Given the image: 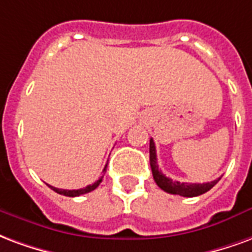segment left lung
<instances>
[{
	"label": "left lung",
	"instance_id": "8db88e82",
	"mask_svg": "<svg viewBox=\"0 0 252 252\" xmlns=\"http://www.w3.org/2000/svg\"><path fill=\"white\" fill-rule=\"evenodd\" d=\"M149 153H150V168H152V173H153V179L156 184L158 185L159 188L172 194H180L184 197H194V196H200V194L208 192L209 189L214 188L215 185L218 184V180H214L211 183H203V184H190V183H180V181H173L172 179L166 177L161 170L158 169L157 164V154H156V146H154L153 138L150 139V145H149Z\"/></svg>",
	"mask_w": 252,
	"mask_h": 252
}]
</instances>
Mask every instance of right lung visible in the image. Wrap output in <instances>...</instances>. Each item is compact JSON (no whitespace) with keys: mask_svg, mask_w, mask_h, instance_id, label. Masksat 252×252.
Segmentation results:
<instances>
[{"mask_svg":"<svg viewBox=\"0 0 252 252\" xmlns=\"http://www.w3.org/2000/svg\"><path fill=\"white\" fill-rule=\"evenodd\" d=\"M106 169H107V164H106V166H104V169H103V176H104V172H106ZM103 176H102V177H99V180H96V181H95L94 184L87 185L86 188H82V189H72V190H68V189L55 188V187H51V185H48V187L59 194L68 196V197H76V196H80V194L88 193V192H91V190H94V189L98 188L99 184H100V183H102V180H103Z\"/></svg>","mask_w":252,"mask_h":252,"instance_id":"1","label":"right lung"}]
</instances>
